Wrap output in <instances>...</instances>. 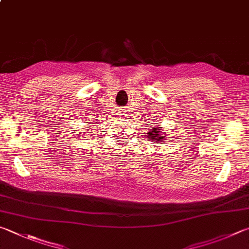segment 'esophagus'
Here are the masks:
<instances>
[{
    "label": "esophagus",
    "mask_w": 249,
    "mask_h": 249,
    "mask_svg": "<svg viewBox=\"0 0 249 249\" xmlns=\"http://www.w3.org/2000/svg\"><path fill=\"white\" fill-rule=\"evenodd\" d=\"M120 115H121V116H124V115H126V114H125L124 111H121V112H120Z\"/></svg>",
    "instance_id": "esophagus-1"
}]
</instances>
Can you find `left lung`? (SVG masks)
Returning a JSON list of instances; mask_svg holds the SVG:
<instances>
[{"label": "left lung", "mask_w": 249, "mask_h": 249, "mask_svg": "<svg viewBox=\"0 0 249 249\" xmlns=\"http://www.w3.org/2000/svg\"><path fill=\"white\" fill-rule=\"evenodd\" d=\"M160 128H152L151 130H148V138H150L151 140H156L157 142H160L161 140H163L165 138V136H162V133L160 130H158Z\"/></svg>", "instance_id": "1"}]
</instances>
